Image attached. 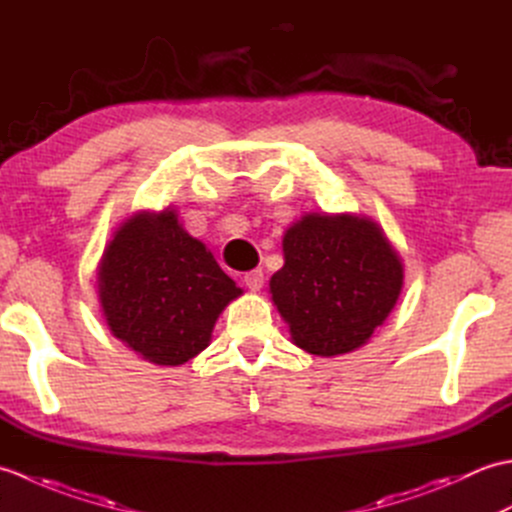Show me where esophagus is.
<instances>
[{"label": "esophagus", "instance_id": "1", "mask_svg": "<svg viewBox=\"0 0 512 512\" xmlns=\"http://www.w3.org/2000/svg\"><path fill=\"white\" fill-rule=\"evenodd\" d=\"M244 284L250 288V290H259L264 286V270L262 268H253L248 270V273L244 275Z\"/></svg>", "mask_w": 512, "mask_h": 512}]
</instances>
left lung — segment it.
<instances>
[{
    "label": "left lung",
    "mask_w": 512,
    "mask_h": 512,
    "mask_svg": "<svg viewBox=\"0 0 512 512\" xmlns=\"http://www.w3.org/2000/svg\"><path fill=\"white\" fill-rule=\"evenodd\" d=\"M286 264L270 292L301 350L347 354L396 306L402 262L378 224L354 215H306L284 235Z\"/></svg>",
    "instance_id": "8db88e82"
}]
</instances>
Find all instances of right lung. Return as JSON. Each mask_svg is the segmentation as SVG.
Masks as SVG:
<instances>
[{"instance_id": "1", "label": "right lung", "mask_w": 512, "mask_h": 512, "mask_svg": "<svg viewBox=\"0 0 512 512\" xmlns=\"http://www.w3.org/2000/svg\"><path fill=\"white\" fill-rule=\"evenodd\" d=\"M237 295L242 288L169 209L127 220L99 266V297L112 334L156 365H182L200 354Z\"/></svg>"}]
</instances>
